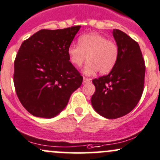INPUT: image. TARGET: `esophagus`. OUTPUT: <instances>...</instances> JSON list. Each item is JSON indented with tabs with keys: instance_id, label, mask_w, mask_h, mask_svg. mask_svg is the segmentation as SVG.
<instances>
[{
	"instance_id": "esophagus-1",
	"label": "esophagus",
	"mask_w": 160,
	"mask_h": 160,
	"mask_svg": "<svg viewBox=\"0 0 160 160\" xmlns=\"http://www.w3.org/2000/svg\"><path fill=\"white\" fill-rule=\"evenodd\" d=\"M90 80H91V79L90 78H87V77H83V83H87V82H90Z\"/></svg>"
}]
</instances>
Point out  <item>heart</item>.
I'll return each mask as SVG.
<instances>
[{"mask_svg": "<svg viewBox=\"0 0 160 160\" xmlns=\"http://www.w3.org/2000/svg\"><path fill=\"white\" fill-rule=\"evenodd\" d=\"M68 56L77 67H81L88 58L83 70L86 74H94L98 70L101 74H106L112 70L118 60L119 48L113 40H107L100 33H90L80 36L78 44L69 46Z\"/></svg>", "mask_w": 160, "mask_h": 160, "instance_id": "heart-1", "label": "heart"}]
</instances>
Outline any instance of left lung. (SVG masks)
I'll return each instance as SVG.
<instances>
[{"instance_id":"left-lung-1","label":"left lung","mask_w":160,"mask_h":160,"mask_svg":"<svg viewBox=\"0 0 160 160\" xmlns=\"http://www.w3.org/2000/svg\"><path fill=\"white\" fill-rule=\"evenodd\" d=\"M112 35L118 60L109 74L93 80L96 90L91 98L96 112L107 119L119 118L135 108L143 91L146 70L137 42L120 30L114 29Z\"/></svg>"}]
</instances>
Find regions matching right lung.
I'll return each instance as SVG.
<instances>
[{
  "instance_id": "1",
  "label": "right lung",
  "mask_w": 160,
  "mask_h": 160,
  "mask_svg": "<svg viewBox=\"0 0 160 160\" xmlns=\"http://www.w3.org/2000/svg\"><path fill=\"white\" fill-rule=\"evenodd\" d=\"M80 26L40 30L24 40L14 60L13 83L23 107L33 116L53 118L82 84L68 48Z\"/></svg>"
}]
</instances>
